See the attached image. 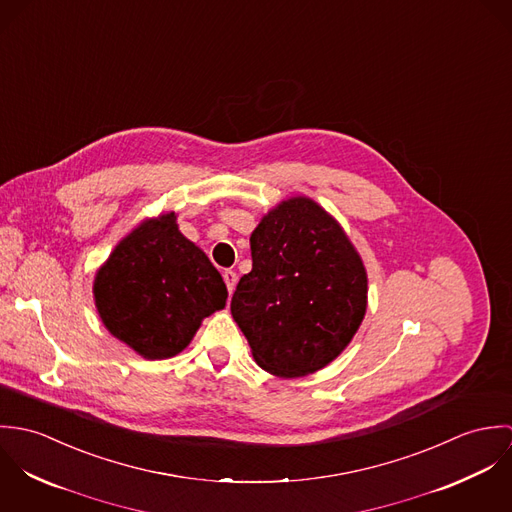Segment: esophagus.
Masks as SVG:
<instances>
[{"instance_id":"34e87169","label":"esophagus","mask_w":512,"mask_h":512,"mask_svg":"<svg viewBox=\"0 0 512 512\" xmlns=\"http://www.w3.org/2000/svg\"><path fill=\"white\" fill-rule=\"evenodd\" d=\"M222 278H224V284H226V290H228V293L234 292V288H236V280H238L236 272H232V270H224Z\"/></svg>"}]
</instances>
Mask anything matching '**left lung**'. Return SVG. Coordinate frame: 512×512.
<instances>
[{
	"mask_svg": "<svg viewBox=\"0 0 512 512\" xmlns=\"http://www.w3.org/2000/svg\"><path fill=\"white\" fill-rule=\"evenodd\" d=\"M252 272L230 311L256 363L278 376L329 365L351 343L366 311L361 256L319 205L284 201L250 236Z\"/></svg>",
	"mask_w": 512,
	"mask_h": 512,
	"instance_id": "8db88e82",
	"label": "left lung"
}]
</instances>
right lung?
<instances>
[{"label": "right lung", "mask_w": 512, "mask_h": 512, "mask_svg": "<svg viewBox=\"0 0 512 512\" xmlns=\"http://www.w3.org/2000/svg\"><path fill=\"white\" fill-rule=\"evenodd\" d=\"M226 295L219 270L179 232L173 213L132 230L94 280L106 329L151 361L181 353Z\"/></svg>", "instance_id": "obj_1"}]
</instances>
